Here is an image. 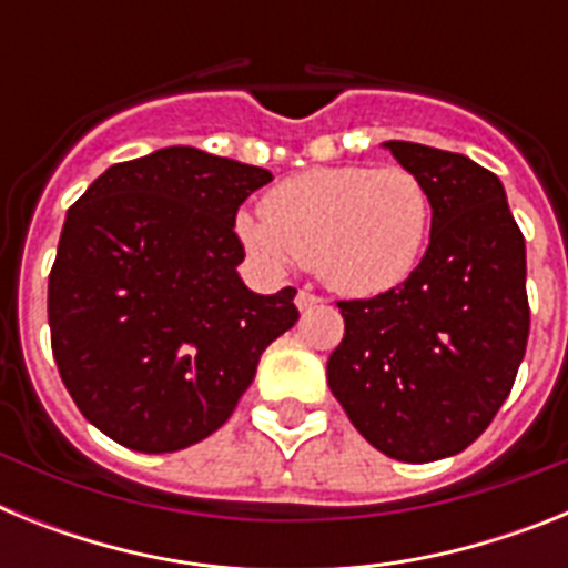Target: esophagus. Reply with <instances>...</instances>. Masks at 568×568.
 Instances as JSON below:
<instances>
[{"label": "esophagus", "instance_id": "esophagus-1", "mask_svg": "<svg viewBox=\"0 0 568 568\" xmlns=\"http://www.w3.org/2000/svg\"><path fill=\"white\" fill-rule=\"evenodd\" d=\"M315 304H321V295L310 293V290H298V295H295V307H298L301 313H307V310H313Z\"/></svg>", "mask_w": 568, "mask_h": 568}]
</instances>
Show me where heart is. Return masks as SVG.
Segmentation results:
<instances>
[{"label":"heart","instance_id":"b5f03b06","mask_svg":"<svg viewBox=\"0 0 568 568\" xmlns=\"http://www.w3.org/2000/svg\"><path fill=\"white\" fill-rule=\"evenodd\" d=\"M433 227L426 184L400 164L315 168L275 184L261 215L241 213L244 247L270 267L313 264L329 290L369 298L404 284Z\"/></svg>","mask_w":568,"mask_h":568}]
</instances>
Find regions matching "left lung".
<instances>
[{
    "label": "left lung",
    "instance_id": "1",
    "mask_svg": "<svg viewBox=\"0 0 568 568\" xmlns=\"http://www.w3.org/2000/svg\"><path fill=\"white\" fill-rule=\"evenodd\" d=\"M384 148L426 184L429 247L389 293L338 301L327 381L378 453L429 464L464 453L509 398L529 338L526 244L498 175L449 150Z\"/></svg>",
    "mask_w": 568,
    "mask_h": 568
}]
</instances>
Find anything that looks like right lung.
I'll return each mask as SVG.
<instances>
[{
    "mask_svg": "<svg viewBox=\"0 0 568 568\" xmlns=\"http://www.w3.org/2000/svg\"><path fill=\"white\" fill-rule=\"evenodd\" d=\"M273 173L195 148L119 162L64 219L48 278L50 346L79 413L135 453L213 435L261 353L298 321L295 290L235 267V213Z\"/></svg>",
    "mask_w": 568,
    "mask_h": 568,
    "instance_id": "obj_1",
    "label": "right lung"
}]
</instances>
